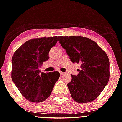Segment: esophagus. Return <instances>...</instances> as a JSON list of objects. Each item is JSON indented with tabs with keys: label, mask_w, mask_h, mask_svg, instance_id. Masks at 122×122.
<instances>
[{
	"label": "esophagus",
	"mask_w": 122,
	"mask_h": 122,
	"mask_svg": "<svg viewBox=\"0 0 122 122\" xmlns=\"http://www.w3.org/2000/svg\"><path fill=\"white\" fill-rule=\"evenodd\" d=\"M60 76H63V75H64V72H61V71H60Z\"/></svg>",
	"instance_id": "34e87169"
}]
</instances>
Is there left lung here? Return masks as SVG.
Segmentation results:
<instances>
[{"label": "left lung", "instance_id": "obj_1", "mask_svg": "<svg viewBox=\"0 0 122 122\" xmlns=\"http://www.w3.org/2000/svg\"><path fill=\"white\" fill-rule=\"evenodd\" d=\"M58 41L73 63L80 70L67 86L72 98L79 103H88L100 95L110 77V62L97 43L83 36H58Z\"/></svg>", "mask_w": 122, "mask_h": 122}]
</instances>
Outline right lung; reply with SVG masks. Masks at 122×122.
Listing matches in <instances>:
<instances>
[{
    "label": "right lung",
    "instance_id": "right-lung-1",
    "mask_svg": "<svg viewBox=\"0 0 122 122\" xmlns=\"http://www.w3.org/2000/svg\"><path fill=\"white\" fill-rule=\"evenodd\" d=\"M57 41V36L32 39L22 44L12 56V81L30 102L40 103L47 99L59 79L58 71L41 73L39 70Z\"/></svg>",
    "mask_w": 122,
    "mask_h": 122
}]
</instances>
